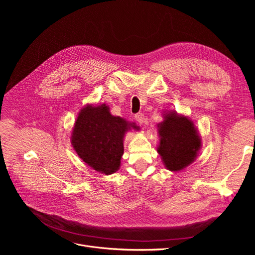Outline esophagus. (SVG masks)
Instances as JSON below:
<instances>
[{"label":"esophagus","mask_w":255,"mask_h":255,"mask_svg":"<svg viewBox=\"0 0 255 255\" xmlns=\"http://www.w3.org/2000/svg\"><path fill=\"white\" fill-rule=\"evenodd\" d=\"M134 119H135L136 122L139 123V124H143V123L145 122V117H144V115H143L142 113L136 114L135 117H134Z\"/></svg>","instance_id":"1"}]
</instances>
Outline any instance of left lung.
<instances>
[{
  "instance_id": "left-lung-1",
  "label": "left lung",
  "mask_w": 255,
  "mask_h": 255,
  "mask_svg": "<svg viewBox=\"0 0 255 255\" xmlns=\"http://www.w3.org/2000/svg\"><path fill=\"white\" fill-rule=\"evenodd\" d=\"M164 118L159 126L161 140L157 151L167 169L179 171L194 161L200 148V138L187 118L172 113Z\"/></svg>"
}]
</instances>
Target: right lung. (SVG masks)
I'll return each mask as SVG.
<instances>
[{
	"mask_svg": "<svg viewBox=\"0 0 255 255\" xmlns=\"http://www.w3.org/2000/svg\"><path fill=\"white\" fill-rule=\"evenodd\" d=\"M128 129L126 121L112 116L105 104L89 105L76 120L71 141L77 155L88 165L110 175L120 167L124 153L123 137Z\"/></svg>",
	"mask_w": 255,
	"mask_h": 255,
	"instance_id": "1",
	"label": "right lung"
}]
</instances>
